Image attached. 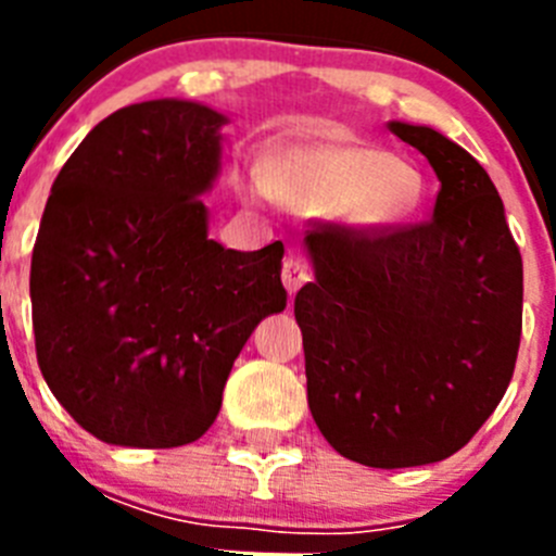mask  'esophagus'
Returning <instances> with one entry per match:
<instances>
[{
    "label": "esophagus",
    "mask_w": 556,
    "mask_h": 556,
    "mask_svg": "<svg viewBox=\"0 0 556 556\" xmlns=\"http://www.w3.org/2000/svg\"><path fill=\"white\" fill-rule=\"evenodd\" d=\"M281 278H283V287L289 289V294H294V292H298V289L303 287V283L312 281V273H308V267L301 262V258H294V255H289L287 262H283Z\"/></svg>",
    "instance_id": "1"
}]
</instances>
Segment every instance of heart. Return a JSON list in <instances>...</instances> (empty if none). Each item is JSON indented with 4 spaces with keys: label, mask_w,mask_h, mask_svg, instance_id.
Segmentation results:
<instances>
[{
    "label": "heart",
    "mask_w": 556,
    "mask_h": 556,
    "mask_svg": "<svg viewBox=\"0 0 556 556\" xmlns=\"http://www.w3.org/2000/svg\"><path fill=\"white\" fill-rule=\"evenodd\" d=\"M262 189L298 211L337 208L356 230H384L404 223L420 203V175L392 152L351 139L289 141L258 166ZM250 198L258 191L250 189Z\"/></svg>",
    "instance_id": "1"
}]
</instances>
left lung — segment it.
Listing matches in <instances>:
<instances>
[{"label": "left lung", "instance_id": "left-lung-1", "mask_svg": "<svg viewBox=\"0 0 556 556\" xmlns=\"http://www.w3.org/2000/svg\"><path fill=\"white\" fill-rule=\"evenodd\" d=\"M440 180L412 228L306 236L294 298L314 424L367 468L448 459L493 415L520 345L523 262L484 166L434 127L390 122Z\"/></svg>", "mask_w": 556, "mask_h": 556}]
</instances>
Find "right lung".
<instances>
[{"label": "right lung", "instance_id": "obj_1", "mask_svg": "<svg viewBox=\"0 0 556 556\" xmlns=\"http://www.w3.org/2000/svg\"><path fill=\"white\" fill-rule=\"evenodd\" d=\"M225 125L175 97L119 108L52 184L29 267L38 367L108 445L200 440L253 328L287 308L281 242L242 253L208 239L200 198Z\"/></svg>", "mask_w": 556, "mask_h": 556}]
</instances>
